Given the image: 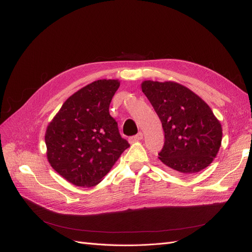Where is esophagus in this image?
<instances>
[{"mask_svg":"<svg viewBox=\"0 0 252 252\" xmlns=\"http://www.w3.org/2000/svg\"><path fill=\"white\" fill-rule=\"evenodd\" d=\"M143 139V133L142 132H139L136 135L132 136V138L130 139L131 142H136V141H141Z\"/></svg>","mask_w":252,"mask_h":252,"instance_id":"34e87169","label":"esophagus"}]
</instances>
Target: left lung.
<instances>
[{
  "label": "left lung",
  "mask_w": 252,
  "mask_h": 252,
  "mask_svg": "<svg viewBox=\"0 0 252 252\" xmlns=\"http://www.w3.org/2000/svg\"><path fill=\"white\" fill-rule=\"evenodd\" d=\"M141 87L165 132L159 161L182 175H191L208 167L220 150L223 130L207 103L173 81L147 80Z\"/></svg>",
  "instance_id": "obj_1"
}]
</instances>
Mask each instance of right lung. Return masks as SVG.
<instances>
[{
  "instance_id": "1",
  "label": "right lung",
  "mask_w": 252,
  "mask_h": 252,
  "mask_svg": "<svg viewBox=\"0 0 252 252\" xmlns=\"http://www.w3.org/2000/svg\"><path fill=\"white\" fill-rule=\"evenodd\" d=\"M119 80H97L62 105L45 132L49 164L61 177L80 187L97 185L129 147L109 114Z\"/></svg>"
}]
</instances>
